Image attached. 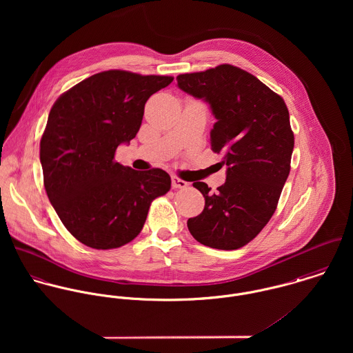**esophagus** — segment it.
<instances>
[{
  "label": "esophagus",
  "instance_id": "obj_1",
  "mask_svg": "<svg viewBox=\"0 0 353 353\" xmlns=\"http://www.w3.org/2000/svg\"><path fill=\"white\" fill-rule=\"evenodd\" d=\"M171 182H172V188L174 189H185V188H188V182L186 181H183V179H181V178H178V176H172L171 178Z\"/></svg>",
  "mask_w": 353,
  "mask_h": 353
}]
</instances>
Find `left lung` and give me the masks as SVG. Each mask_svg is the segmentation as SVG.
Wrapping results in <instances>:
<instances>
[{"instance_id":"left-lung-1","label":"left lung","mask_w":353,"mask_h":353,"mask_svg":"<svg viewBox=\"0 0 353 353\" xmlns=\"http://www.w3.org/2000/svg\"><path fill=\"white\" fill-rule=\"evenodd\" d=\"M185 92L210 104L217 122L212 151L221 154L227 181L217 192L194 182L205 199L201 214L188 220L203 246H246L273 216L291 170L295 137L284 99L252 73L223 63L176 77Z\"/></svg>"}]
</instances>
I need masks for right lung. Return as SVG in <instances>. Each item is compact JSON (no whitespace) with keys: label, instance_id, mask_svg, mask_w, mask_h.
<instances>
[{"label":"right lung","instance_id":"right-lung-1","mask_svg":"<svg viewBox=\"0 0 353 353\" xmlns=\"http://www.w3.org/2000/svg\"><path fill=\"white\" fill-rule=\"evenodd\" d=\"M172 80L104 70L52 104L41 139L43 183L62 224L83 245L110 250L132 242L152 201L170 192L165 171L123 167L115 151L136 137L145 103Z\"/></svg>","mask_w":353,"mask_h":353}]
</instances>
